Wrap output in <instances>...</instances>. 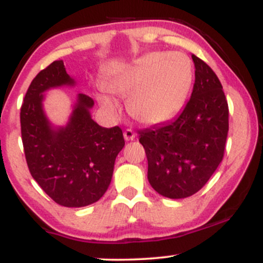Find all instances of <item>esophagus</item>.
<instances>
[{
    "mask_svg": "<svg viewBox=\"0 0 263 263\" xmlns=\"http://www.w3.org/2000/svg\"><path fill=\"white\" fill-rule=\"evenodd\" d=\"M123 137H125L126 141H134L135 137H136V134L134 131H132L131 128H127L123 131Z\"/></svg>",
    "mask_w": 263,
    "mask_h": 263,
    "instance_id": "obj_1",
    "label": "esophagus"
}]
</instances>
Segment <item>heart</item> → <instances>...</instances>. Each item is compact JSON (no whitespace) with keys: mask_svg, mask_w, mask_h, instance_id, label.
Returning a JSON list of instances; mask_svg holds the SVG:
<instances>
[{"mask_svg":"<svg viewBox=\"0 0 263 263\" xmlns=\"http://www.w3.org/2000/svg\"><path fill=\"white\" fill-rule=\"evenodd\" d=\"M192 83L193 66L188 57L153 52L116 71L105 87L115 96H128L127 108L136 120L158 125L179 112ZM98 99L106 112H119V105L110 96L100 93Z\"/></svg>","mask_w":263,"mask_h":263,"instance_id":"obj_1","label":"heart"}]
</instances>
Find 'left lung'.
<instances>
[{
  "mask_svg": "<svg viewBox=\"0 0 263 263\" xmlns=\"http://www.w3.org/2000/svg\"><path fill=\"white\" fill-rule=\"evenodd\" d=\"M195 83L189 101L174 121L138 132L148 161V182L171 199L190 197L206 184L222 161L229 131V106L219 78L192 55Z\"/></svg>",
  "mask_w": 263,
  "mask_h": 263,
  "instance_id": "8db88e82",
  "label": "left lung"
}]
</instances>
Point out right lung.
I'll return each instance as SVG.
<instances>
[{
	"mask_svg": "<svg viewBox=\"0 0 263 263\" xmlns=\"http://www.w3.org/2000/svg\"><path fill=\"white\" fill-rule=\"evenodd\" d=\"M63 60H55L32 80L21 107V134L33 179L55 201L81 208L98 201L111 183L115 159L125 146L119 126L105 128L90 116L93 100L78 95L65 127L53 128L43 111V92L74 85Z\"/></svg>",
	"mask_w": 263,
	"mask_h": 263,
	"instance_id": "add662e5",
	"label": "right lung"
}]
</instances>
